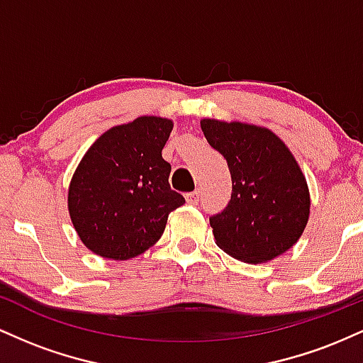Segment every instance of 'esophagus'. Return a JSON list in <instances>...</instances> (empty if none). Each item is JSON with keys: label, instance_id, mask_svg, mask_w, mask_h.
<instances>
[{"label": "esophagus", "instance_id": "34e87169", "mask_svg": "<svg viewBox=\"0 0 363 363\" xmlns=\"http://www.w3.org/2000/svg\"><path fill=\"white\" fill-rule=\"evenodd\" d=\"M186 201L189 205H198L199 203V191H193V193H187L186 194Z\"/></svg>", "mask_w": 363, "mask_h": 363}]
</instances>
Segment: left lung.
<instances>
[{
  "label": "left lung",
  "mask_w": 363,
  "mask_h": 363,
  "mask_svg": "<svg viewBox=\"0 0 363 363\" xmlns=\"http://www.w3.org/2000/svg\"><path fill=\"white\" fill-rule=\"evenodd\" d=\"M201 129L232 176L228 206L210 218L216 245L249 264L281 256L301 239L311 213L309 186L290 148L256 124L201 119Z\"/></svg>",
  "instance_id": "8db88e82"
}]
</instances>
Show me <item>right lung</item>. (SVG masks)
I'll return each instance as SVG.
<instances>
[{
  "label": "right lung",
  "mask_w": 363,
  "mask_h": 363,
  "mask_svg": "<svg viewBox=\"0 0 363 363\" xmlns=\"http://www.w3.org/2000/svg\"><path fill=\"white\" fill-rule=\"evenodd\" d=\"M172 119L141 116L107 129L82 157L68 187V211L78 237L106 259L140 256L160 239L170 211L184 205L170 189L162 148Z\"/></svg>",
  "instance_id": "1"
}]
</instances>
